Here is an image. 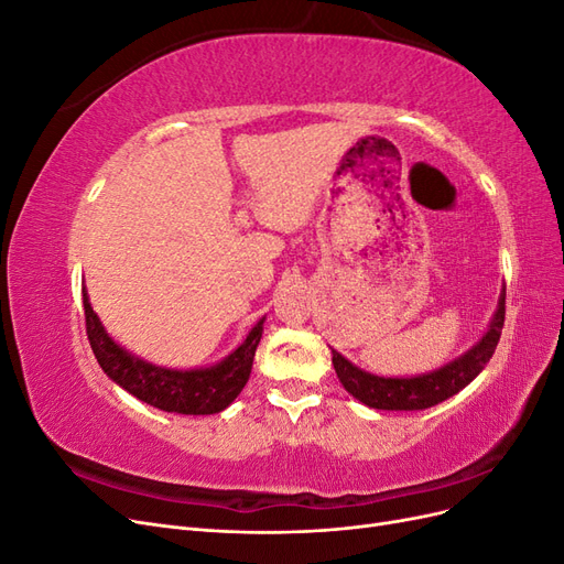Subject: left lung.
<instances>
[{"instance_id": "left-lung-1", "label": "left lung", "mask_w": 564, "mask_h": 564, "mask_svg": "<svg viewBox=\"0 0 564 564\" xmlns=\"http://www.w3.org/2000/svg\"><path fill=\"white\" fill-rule=\"evenodd\" d=\"M506 319V286L499 301V311L494 315L489 332L482 336L480 344L468 350L464 357H458L452 365L437 371L423 373L414 379H381L357 369L350 365L344 355L332 350V362L336 369L338 381L350 392L352 398L365 402L373 409H398V412H412V409H429L437 402L447 400L460 388H466L477 373L485 369L489 357L499 346L501 329Z\"/></svg>"}]
</instances>
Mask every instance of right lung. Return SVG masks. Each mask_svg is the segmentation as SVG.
Returning <instances> with one entry per match:
<instances>
[{"instance_id": "obj_1", "label": "right lung", "mask_w": 564, "mask_h": 564, "mask_svg": "<svg viewBox=\"0 0 564 564\" xmlns=\"http://www.w3.org/2000/svg\"><path fill=\"white\" fill-rule=\"evenodd\" d=\"M82 303L87 336L98 365L115 383L150 406L176 414H216L224 412L249 381L253 355L263 334V319L249 332L245 344L220 365L197 371H174L148 365L119 348L96 317L87 292H82Z\"/></svg>"}]
</instances>
